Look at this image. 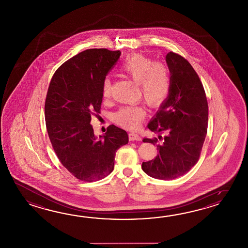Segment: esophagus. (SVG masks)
I'll return each instance as SVG.
<instances>
[{
    "mask_svg": "<svg viewBox=\"0 0 248 248\" xmlns=\"http://www.w3.org/2000/svg\"><path fill=\"white\" fill-rule=\"evenodd\" d=\"M129 140L130 141H141L142 139H141L140 136H138L137 134L131 133V134H129Z\"/></svg>",
    "mask_w": 248,
    "mask_h": 248,
    "instance_id": "obj_1",
    "label": "esophagus"
}]
</instances>
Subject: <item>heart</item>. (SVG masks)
Instances as JSON below:
<instances>
[{
    "instance_id": "b5f03b06",
    "label": "heart",
    "mask_w": 248,
    "mask_h": 248,
    "mask_svg": "<svg viewBox=\"0 0 248 248\" xmlns=\"http://www.w3.org/2000/svg\"><path fill=\"white\" fill-rule=\"evenodd\" d=\"M120 71L138 84L139 94L148 106H159L169 96L171 79L169 68L165 63L154 62L152 58L140 54H133L122 61ZM111 79L106 77L102 85V95L107 99L111 96ZM145 114L142 106H123L114 113V121L123 127L137 129Z\"/></svg>"
}]
</instances>
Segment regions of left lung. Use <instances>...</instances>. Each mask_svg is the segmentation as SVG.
Returning a JSON list of instances; mask_svg holds the SVG:
<instances>
[{"mask_svg": "<svg viewBox=\"0 0 248 248\" xmlns=\"http://www.w3.org/2000/svg\"><path fill=\"white\" fill-rule=\"evenodd\" d=\"M166 61L171 79L169 96L147 126L158 136L142 140L157 144L158 155L142 162V169L153 178L172 180L188 173L199 160L207 132L208 106L191 64L174 52L167 55Z\"/></svg>", "mask_w": 248, "mask_h": 248, "instance_id": "1", "label": "left lung"}]
</instances>
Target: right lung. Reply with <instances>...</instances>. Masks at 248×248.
<instances>
[{
  "mask_svg": "<svg viewBox=\"0 0 248 248\" xmlns=\"http://www.w3.org/2000/svg\"><path fill=\"white\" fill-rule=\"evenodd\" d=\"M122 52L90 48L77 54L55 72L45 101L47 135L58 159L77 179H103L114 169L117 150L128 142L126 132L114 125L95 137L90 125L100 113L102 85Z\"/></svg>",
  "mask_w": 248,
  "mask_h": 248,
  "instance_id": "1",
  "label": "right lung"
}]
</instances>
